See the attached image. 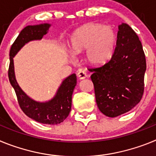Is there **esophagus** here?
<instances>
[{"mask_svg": "<svg viewBox=\"0 0 156 156\" xmlns=\"http://www.w3.org/2000/svg\"><path fill=\"white\" fill-rule=\"evenodd\" d=\"M77 76H78V78H79L80 80H83L87 77V74L84 71H80L79 73H77Z\"/></svg>", "mask_w": 156, "mask_h": 156, "instance_id": "esophagus-1", "label": "esophagus"}]
</instances>
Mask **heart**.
<instances>
[{"mask_svg": "<svg viewBox=\"0 0 156 156\" xmlns=\"http://www.w3.org/2000/svg\"><path fill=\"white\" fill-rule=\"evenodd\" d=\"M116 44L114 30L108 26L87 23L76 30L69 38L70 51L84 52L85 61L90 66L104 65L111 58Z\"/></svg>", "mask_w": 156, "mask_h": 156, "instance_id": "obj_1", "label": "heart"}]
</instances>
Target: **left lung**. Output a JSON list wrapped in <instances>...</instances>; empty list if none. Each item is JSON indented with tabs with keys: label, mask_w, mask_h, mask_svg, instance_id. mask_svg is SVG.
<instances>
[{
	"label": "left lung",
	"mask_w": 156,
	"mask_h": 156,
	"mask_svg": "<svg viewBox=\"0 0 156 156\" xmlns=\"http://www.w3.org/2000/svg\"><path fill=\"white\" fill-rule=\"evenodd\" d=\"M116 45L111 59L99 68L90 69L96 102L108 117L126 113L137 105L144 92L146 60L142 44L126 23L119 25Z\"/></svg>",
	"instance_id": "left-lung-1"
}]
</instances>
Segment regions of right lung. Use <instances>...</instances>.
<instances>
[{"label":"right lung","instance_id":"1","mask_svg":"<svg viewBox=\"0 0 156 156\" xmlns=\"http://www.w3.org/2000/svg\"><path fill=\"white\" fill-rule=\"evenodd\" d=\"M49 23L27 26L19 34L10 50V66L8 77L14 88L22 110L28 117L44 124L55 125L61 123L68 117L71 111L72 95L76 85V76L71 74L62 81L55 94L50 100L38 101L25 93L18 83L15 73L14 57L22 48L30 41H41L49 31Z\"/></svg>","mask_w":156,"mask_h":156}]
</instances>
